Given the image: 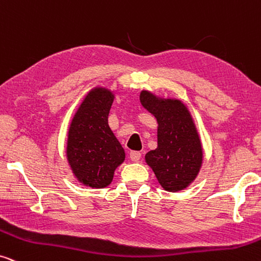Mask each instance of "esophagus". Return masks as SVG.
<instances>
[{
  "label": "esophagus",
  "mask_w": 261,
  "mask_h": 261,
  "mask_svg": "<svg viewBox=\"0 0 261 261\" xmlns=\"http://www.w3.org/2000/svg\"><path fill=\"white\" fill-rule=\"evenodd\" d=\"M129 157L133 162H138L141 158V153L139 151H132L129 153Z\"/></svg>",
  "instance_id": "1"
}]
</instances>
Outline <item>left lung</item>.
Masks as SVG:
<instances>
[{"label": "left lung", "instance_id": "8db88e82", "mask_svg": "<svg viewBox=\"0 0 261 261\" xmlns=\"http://www.w3.org/2000/svg\"><path fill=\"white\" fill-rule=\"evenodd\" d=\"M145 109L158 122V147L145 155L162 187L178 192L197 177L202 148L191 114L177 99H161L148 91L140 93Z\"/></svg>", "mask_w": 261, "mask_h": 261}]
</instances>
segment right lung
I'll list each match as a JSON object with an SVG mask.
<instances>
[{"instance_id":"obj_1","label":"right lung","mask_w":261,"mask_h":261,"mask_svg":"<svg viewBox=\"0 0 261 261\" xmlns=\"http://www.w3.org/2000/svg\"><path fill=\"white\" fill-rule=\"evenodd\" d=\"M114 100L109 90L87 94L70 123L67 157L76 178L94 188L107 187L114 171L124 161V150L108 124Z\"/></svg>"}]
</instances>
